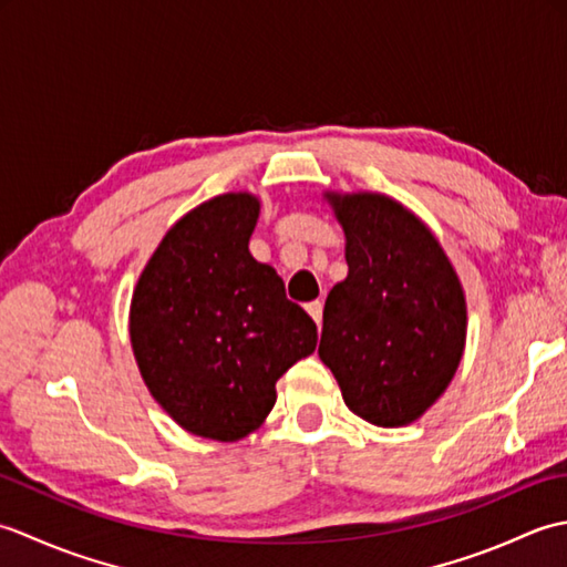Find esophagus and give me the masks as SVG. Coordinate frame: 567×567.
I'll use <instances>...</instances> for the list:
<instances>
[{"label":"esophagus","instance_id":"esophagus-1","mask_svg":"<svg viewBox=\"0 0 567 567\" xmlns=\"http://www.w3.org/2000/svg\"><path fill=\"white\" fill-rule=\"evenodd\" d=\"M305 307H307V311H309V317L315 319L317 323H321V309H323V305L319 302V299H317V302H309V305H305Z\"/></svg>","mask_w":567,"mask_h":567}]
</instances>
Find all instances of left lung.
<instances>
[{
  "label": "left lung",
  "mask_w": 567,
  "mask_h": 567,
  "mask_svg": "<svg viewBox=\"0 0 567 567\" xmlns=\"http://www.w3.org/2000/svg\"><path fill=\"white\" fill-rule=\"evenodd\" d=\"M346 234L348 277L323 305L319 358L343 402L375 426L412 424L453 380L465 297L439 240L382 195H329Z\"/></svg>",
  "instance_id": "left-lung-1"
}]
</instances>
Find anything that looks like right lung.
<instances>
[{
    "label": "right lung",
    "mask_w": 567,
    "mask_h": 567,
    "mask_svg": "<svg viewBox=\"0 0 567 567\" xmlns=\"http://www.w3.org/2000/svg\"><path fill=\"white\" fill-rule=\"evenodd\" d=\"M260 204L238 192L199 204L161 240L131 302V346L151 394L214 441L256 431L275 382L315 353L317 323L250 256Z\"/></svg>",
    "instance_id": "add662e5"
}]
</instances>
